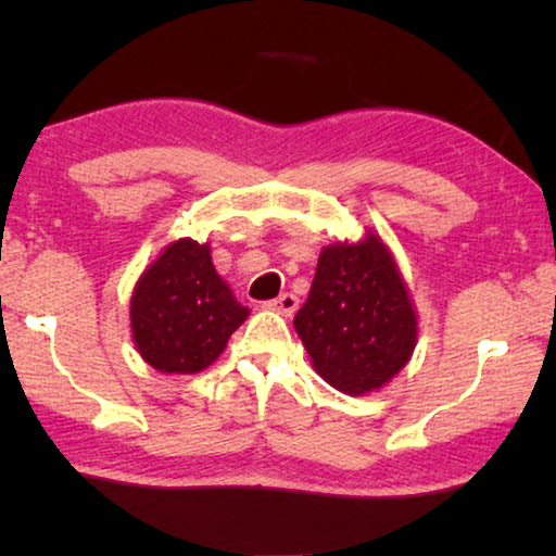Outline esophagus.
<instances>
[{
    "label": "esophagus",
    "mask_w": 556,
    "mask_h": 556,
    "mask_svg": "<svg viewBox=\"0 0 556 556\" xmlns=\"http://www.w3.org/2000/svg\"><path fill=\"white\" fill-rule=\"evenodd\" d=\"M269 308H275L281 316H291L299 308V299L294 294H279L275 301H269Z\"/></svg>",
    "instance_id": "1"
}]
</instances>
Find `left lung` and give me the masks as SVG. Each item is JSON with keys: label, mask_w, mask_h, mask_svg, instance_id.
I'll use <instances>...</instances> for the list:
<instances>
[{"label": "left lung", "mask_w": 556, "mask_h": 556, "mask_svg": "<svg viewBox=\"0 0 556 556\" xmlns=\"http://www.w3.org/2000/svg\"><path fill=\"white\" fill-rule=\"evenodd\" d=\"M294 328L331 388L368 394L388 384L417 345V312L388 244L365 230L324 248Z\"/></svg>", "instance_id": "left-lung-1"}]
</instances>
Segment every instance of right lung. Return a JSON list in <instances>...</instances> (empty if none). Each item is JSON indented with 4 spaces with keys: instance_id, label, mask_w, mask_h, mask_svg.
Wrapping results in <instances>:
<instances>
[{
    "instance_id": "1",
    "label": "right lung",
    "mask_w": 556,
    "mask_h": 556,
    "mask_svg": "<svg viewBox=\"0 0 556 556\" xmlns=\"http://www.w3.org/2000/svg\"><path fill=\"white\" fill-rule=\"evenodd\" d=\"M250 308L215 271L211 244L181 238L166 244L129 301L131 341L154 370L195 375L228 345Z\"/></svg>"
}]
</instances>
